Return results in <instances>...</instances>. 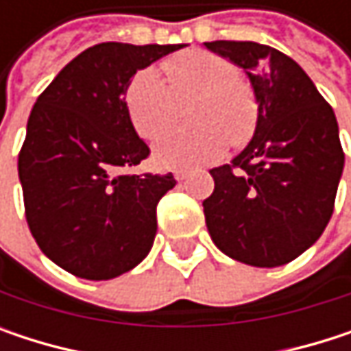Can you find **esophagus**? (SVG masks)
<instances>
[{
    "label": "esophagus",
    "mask_w": 351,
    "mask_h": 351,
    "mask_svg": "<svg viewBox=\"0 0 351 351\" xmlns=\"http://www.w3.org/2000/svg\"><path fill=\"white\" fill-rule=\"evenodd\" d=\"M186 176H189V171H176L175 173L176 180H184Z\"/></svg>",
    "instance_id": "34e87169"
}]
</instances>
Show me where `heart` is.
Wrapping results in <instances>:
<instances>
[{
	"label": "heart",
	"instance_id": "heart-1",
	"mask_svg": "<svg viewBox=\"0 0 351 351\" xmlns=\"http://www.w3.org/2000/svg\"><path fill=\"white\" fill-rule=\"evenodd\" d=\"M165 79L154 71H138L125 87V109L134 130L152 140L189 101V128L162 134L154 144V160L167 169H195L215 162L232 144L245 146L258 128L260 107L238 66L211 50L189 48L162 60Z\"/></svg>",
	"mask_w": 351,
	"mask_h": 351
}]
</instances>
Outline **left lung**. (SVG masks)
<instances>
[{
  "label": "left lung",
  "mask_w": 351,
  "mask_h": 351,
  "mask_svg": "<svg viewBox=\"0 0 351 351\" xmlns=\"http://www.w3.org/2000/svg\"><path fill=\"white\" fill-rule=\"evenodd\" d=\"M205 46L244 69L260 107L244 152L209 171L215 180L203 201L209 236L238 262L289 264L315 244L333 213L343 171L335 113L285 52L238 40Z\"/></svg>",
  "instance_id": "obj_1"
}]
</instances>
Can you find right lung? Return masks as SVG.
Listing matches in <instances>:
<instances>
[{"mask_svg": "<svg viewBox=\"0 0 351 351\" xmlns=\"http://www.w3.org/2000/svg\"><path fill=\"white\" fill-rule=\"evenodd\" d=\"M182 46L95 44L32 107L18 156L26 221L38 247L79 278H115L152 247L156 205L176 180L173 173H119L150 156L123 93L140 69Z\"/></svg>", "mask_w": 351, "mask_h": 351, "instance_id": "add662e5", "label": "right lung"}]
</instances>
